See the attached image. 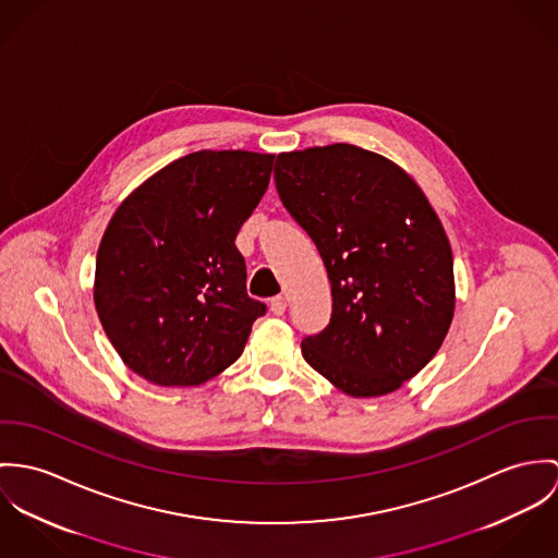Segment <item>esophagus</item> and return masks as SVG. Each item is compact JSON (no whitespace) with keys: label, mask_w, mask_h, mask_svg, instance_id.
<instances>
[{"label":"esophagus","mask_w":558,"mask_h":558,"mask_svg":"<svg viewBox=\"0 0 558 558\" xmlns=\"http://www.w3.org/2000/svg\"><path fill=\"white\" fill-rule=\"evenodd\" d=\"M269 310H271L276 316L284 314V310H287V298H282V295L271 298V302H269Z\"/></svg>","instance_id":"34e87169"}]
</instances>
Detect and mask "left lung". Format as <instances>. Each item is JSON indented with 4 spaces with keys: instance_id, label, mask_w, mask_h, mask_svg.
Here are the masks:
<instances>
[{
    "instance_id": "left-lung-1",
    "label": "left lung",
    "mask_w": 558,
    "mask_h": 558,
    "mask_svg": "<svg viewBox=\"0 0 558 558\" xmlns=\"http://www.w3.org/2000/svg\"><path fill=\"white\" fill-rule=\"evenodd\" d=\"M274 180L331 282L329 325L302 340L304 360L349 396L396 391L453 316V256L433 205L400 167L347 143L280 154Z\"/></svg>"
}]
</instances>
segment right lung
<instances>
[{"label":"right lung","mask_w":558,"mask_h":558,"mask_svg":"<svg viewBox=\"0 0 558 558\" xmlns=\"http://www.w3.org/2000/svg\"><path fill=\"white\" fill-rule=\"evenodd\" d=\"M271 154L194 151L136 187L111 218L94 302L125 366L162 387L201 385L244 351L267 306L235 246L263 198Z\"/></svg>","instance_id":"obj_1"}]
</instances>
